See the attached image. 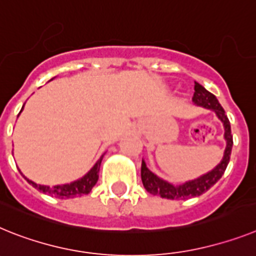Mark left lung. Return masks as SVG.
I'll use <instances>...</instances> for the list:
<instances>
[{"mask_svg": "<svg viewBox=\"0 0 256 256\" xmlns=\"http://www.w3.org/2000/svg\"><path fill=\"white\" fill-rule=\"evenodd\" d=\"M193 102L196 106H202L204 108L212 110L216 114V116L222 120V126H224V138L226 141V148L224 152L222 162L219 164L214 168L212 171L207 172L206 174H202L200 178H194L192 181H186L181 185L170 184L167 181L162 180L156 174L150 171L145 160H142L141 164V178H142V184L145 189L152 196H159L162 198H167V200H188L192 196H198L207 192L211 186L218 182L222 178L226 170V166L230 159V152H232L233 146V136L230 132V123H229L228 118L226 115V111L219 104L218 98L210 93L207 89H204L200 84L196 82L194 85V96Z\"/></svg>", "mask_w": 256, "mask_h": 256, "instance_id": "left-lung-1", "label": "left lung"}]
</instances>
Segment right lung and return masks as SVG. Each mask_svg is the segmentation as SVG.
<instances>
[{"mask_svg": "<svg viewBox=\"0 0 256 256\" xmlns=\"http://www.w3.org/2000/svg\"><path fill=\"white\" fill-rule=\"evenodd\" d=\"M24 107V106H23ZM22 107V110H23ZM20 110V112H22ZM104 155L101 158L98 159V162L93 166L90 171L88 174L82 176V178L74 181V182H70V184H63V185H56V186H46V185H38L34 181H30V178H27L24 176L23 178L30 182L34 188H36L37 190L42 192L45 194H49L52 196H56V198H60V200H67V198H75V196H82L85 194H89L90 190L93 189L98 181V172H100V167H101V162Z\"/></svg>", "mask_w": 256, "mask_h": 256, "instance_id": "right-lung-1", "label": "right lung"}]
</instances>
